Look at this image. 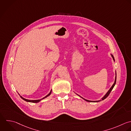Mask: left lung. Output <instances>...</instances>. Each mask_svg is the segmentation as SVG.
I'll return each mask as SVG.
<instances>
[{"mask_svg":"<svg viewBox=\"0 0 131 131\" xmlns=\"http://www.w3.org/2000/svg\"><path fill=\"white\" fill-rule=\"evenodd\" d=\"M111 56H112V57L113 58V60L115 61V59H114V56H113V55H112V54H111ZM115 81H114V83H113V84L112 85V86H111V88L108 90V91L106 92V93L103 96V97H102V98H101V99H100L99 100H96V101H91V100H87V99H84V98H83V97H81L80 96H79V95H78V94H77V95H78L79 96H80L81 98H82V99H83L84 100H85V101H88V102H99V101H101V100H103L104 99H105L108 96V95L110 94V93H111V92L112 91V90H113V88L114 87V86H115V84H116V72H115Z\"/></svg>","mask_w":131,"mask_h":131,"instance_id":"left-lung-1","label":"left lung"}]
</instances>
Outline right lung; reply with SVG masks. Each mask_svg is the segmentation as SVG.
Masks as SVG:
<instances>
[{"label":"right lung","mask_w":131,"mask_h":131,"mask_svg":"<svg viewBox=\"0 0 131 131\" xmlns=\"http://www.w3.org/2000/svg\"><path fill=\"white\" fill-rule=\"evenodd\" d=\"M51 93H52V90H51V91H50V92L47 95H46L45 97H44L43 98H41V99H37V100H29V99H26V98H24V97H23L21 96H20L19 94V95H20V97L23 99V100H24L25 101H27V102H32V103H37V102H39V101H40L41 100H42V99H45V98H47V97H48L49 96H50V95H51Z\"/></svg>","instance_id":"add662e5"}]
</instances>
